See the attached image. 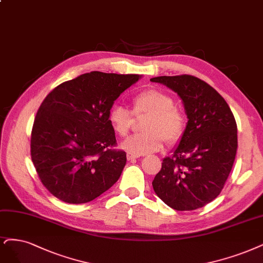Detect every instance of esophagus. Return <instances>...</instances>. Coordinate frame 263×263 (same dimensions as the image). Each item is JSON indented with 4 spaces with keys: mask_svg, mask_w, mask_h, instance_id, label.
I'll use <instances>...</instances> for the list:
<instances>
[{
    "mask_svg": "<svg viewBox=\"0 0 263 263\" xmlns=\"http://www.w3.org/2000/svg\"><path fill=\"white\" fill-rule=\"evenodd\" d=\"M126 157H127V160L128 161H135L136 159H138L139 158V156H136V155H133V153H127V156H126Z\"/></svg>",
    "mask_w": 263,
    "mask_h": 263,
    "instance_id": "esophagus-1",
    "label": "esophagus"
}]
</instances>
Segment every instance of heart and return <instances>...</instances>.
Wrapping results in <instances>:
<instances>
[{
  "instance_id": "heart-1",
  "label": "heart",
  "mask_w": 263,
  "mask_h": 263,
  "mask_svg": "<svg viewBox=\"0 0 263 263\" xmlns=\"http://www.w3.org/2000/svg\"><path fill=\"white\" fill-rule=\"evenodd\" d=\"M174 99L162 90L150 88L133 98V112L148 115L143 123L144 132L130 136L121 144L122 149L136 156L159 151L164 139L173 144L182 139L186 129V117ZM127 107L115 104L108 111V122L113 130L124 137L134 125V114Z\"/></svg>"
}]
</instances>
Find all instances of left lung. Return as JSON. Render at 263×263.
Here are the masks:
<instances>
[{
	"mask_svg": "<svg viewBox=\"0 0 263 263\" xmlns=\"http://www.w3.org/2000/svg\"><path fill=\"white\" fill-rule=\"evenodd\" d=\"M150 80L175 91L188 117L177 148L163 159L153 189L172 209H199L220 195L231 173L237 151L236 121L224 98L201 79L179 75Z\"/></svg>",
	"mask_w": 263,
	"mask_h": 263,
	"instance_id": "8db88e82",
	"label": "left lung"
}]
</instances>
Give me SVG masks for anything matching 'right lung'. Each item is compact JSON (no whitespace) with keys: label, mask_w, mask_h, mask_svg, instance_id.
<instances>
[{"label":"right lung","mask_w":263,"mask_h":263,"mask_svg":"<svg viewBox=\"0 0 263 263\" xmlns=\"http://www.w3.org/2000/svg\"><path fill=\"white\" fill-rule=\"evenodd\" d=\"M140 75L90 71L45 97L31 132V160L41 183L60 200L86 203L111 188L126 164L113 149L108 111Z\"/></svg>","instance_id":"obj_1"}]
</instances>
